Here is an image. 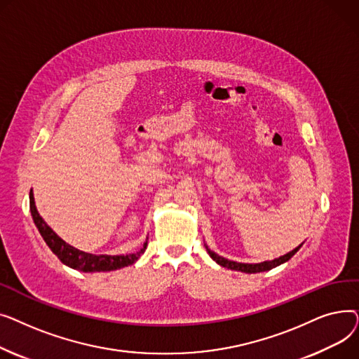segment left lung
Returning a JSON list of instances; mask_svg holds the SVG:
<instances>
[{
    "label": "left lung",
    "mask_w": 359,
    "mask_h": 359,
    "mask_svg": "<svg viewBox=\"0 0 359 359\" xmlns=\"http://www.w3.org/2000/svg\"><path fill=\"white\" fill-rule=\"evenodd\" d=\"M304 241L299 244V246L294 248L291 252L282 255L279 257H275L272 260H265V262H260V263H241V262H234V260H229L225 259L222 256H218L215 252H212L208 246L205 244V249L206 252H208V255L212 257V260H215L218 265L227 268V269H231V271H240V272H244V273H257V272H266V271H271L279 265H282V263L288 262L298 250L299 248L303 246Z\"/></svg>",
    "instance_id": "obj_1"
}]
</instances>
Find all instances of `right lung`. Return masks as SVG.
<instances>
[{"instance_id": "add662e5", "label": "right lung", "mask_w": 359, "mask_h": 359, "mask_svg": "<svg viewBox=\"0 0 359 359\" xmlns=\"http://www.w3.org/2000/svg\"><path fill=\"white\" fill-rule=\"evenodd\" d=\"M30 212L34 221V225L39 230L41 236L43 237L45 243L49 246V249L58 256V259L64 263V265L77 269L81 272H109V271H116L121 268H125L128 265H134V263L140 259L141 255H144L148 238L145 240L144 246L141 250L135 253H128V255H93L83 250H79L72 248L71 244L64 241L58 234H56L49 225L45 222V219L37 212L33 191H30Z\"/></svg>"}]
</instances>
